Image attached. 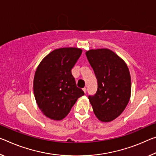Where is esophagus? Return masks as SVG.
Listing matches in <instances>:
<instances>
[{
  "label": "esophagus",
  "mask_w": 156,
  "mask_h": 156,
  "mask_svg": "<svg viewBox=\"0 0 156 156\" xmlns=\"http://www.w3.org/2000/svg\"><path fill=\"white\" fill-rule=\"evenodd\" d=\"M83 90L84 91V92H85V94H86V92H87V89H86L85 87H84V88L83 89Z\"/></svg>",
  "instance_id": "1"
}]
</instances>
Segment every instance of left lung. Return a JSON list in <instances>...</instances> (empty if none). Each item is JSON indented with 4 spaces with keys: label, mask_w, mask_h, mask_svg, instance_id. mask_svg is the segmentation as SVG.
<instances>
[{
    "label": "left lung",
    "mask_w": 156,
    "mask_h": 156,
    "mask_svg": "<svg viewBox=\"0 0 156 156\" xmlns=\"http://www.w3.org/2000/svg\"><path fill=\"white\" fill-rule=\"evenodd\" d=\"M86 56L98 82L96 94L89 96L96 117L112 122L125 110L131 94V79L126 63L108 48L91 49Z\"/></svg>",
    "instance_id": "1"
}]
</instances>
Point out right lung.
<instances>
[{
	"instance_id": "add662e5",
	"label": "right lung",
	"mask_w": 156,
	"mask_h": 156,
	"mask_svg": "<svg viewBox=\"0 0 156 156\" xmlns=\"http://www.w3.org/2000/svg\"><path fill=\"white\" fill-rule=\"evenodd\" d=\"M82 51L75 47L55 49L36 69L33 81L34 98L39 109L51 119H63L78 98L85 94L77 87L71 74Z\"/></svg>"
}]
</instances>
